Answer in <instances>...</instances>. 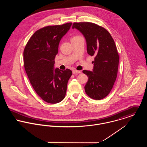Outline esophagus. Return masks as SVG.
I'll return each instance as SVG.
<instances>
[{"label":"esophagus","instance_id":"34e87169","mask_svg":"<svg viewBox=\"0 0 147 147\" xmlns=\"http://www.w3.org/2000/svg\"><path fill=\"white\" fill-rule=\"evenodd\" d=\"M82 72L80 71H78V70H73L72 71V73H73V74H80V73H81Z\"/></svg>","mask_w":147,"mask_h":147}]
</instances>
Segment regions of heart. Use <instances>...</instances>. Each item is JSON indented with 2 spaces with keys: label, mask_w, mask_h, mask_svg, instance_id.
<instances>
[{
  "label": "heart",
  "mask_w": 147,
  "mask_h": 147,
  "mask_svg": "<svg viewBox=\"0 0 147 147\" xmlns=\"http://www.w3.org/2000/svg\"><path fill=\"white\" fill-rule=\"evenodd\" d=\"M79 36H74L72 38H76V37H78Z\"/></svg>",
  "instance_id": "obj_1"
}]
</instances>
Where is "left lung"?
I'll return each instance as SVG.
<instances>
[{
    "mask_svg": "<svg viewBox=\"0 0 147 147\" xmlns=\"http://www.w3.org/2000/svg\"><path fill=\"white\" fill-rule=\"evenodd\" d=\"M74 28L84 35L88 54L94 56L93 72L83 71L88 77L85 93L92 99H103L111 90L117 76L119 56L115 42L105 28L96 24L74 22Z\"/></svg>",
    "mask_w": 147,
    "mask_h": 147,
    "instance_id": "8db88e82",
    "label": "left lung"
}]
</instances>
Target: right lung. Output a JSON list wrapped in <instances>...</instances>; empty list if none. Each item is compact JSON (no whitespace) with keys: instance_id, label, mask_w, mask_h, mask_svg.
Returning <instances> with one entry per match:
<instances>
[{"instance_id":"obj_1","label":"right lung","mask_w":147,"mask_h":147,"mask_svg":"<svg viewBox=\"0 0 147 147\" xmlns=\"http://www.w3.org/2000/svg\"><path fill=\"white\" fill-rule=\"evenodd\" d=\"M71 25L72 22H67L37 30L24 50V65L30 83L36 93L49 104L63 100L72 74L69 69L54 70L59 43Z\"/></svg>"}]
</instances>
